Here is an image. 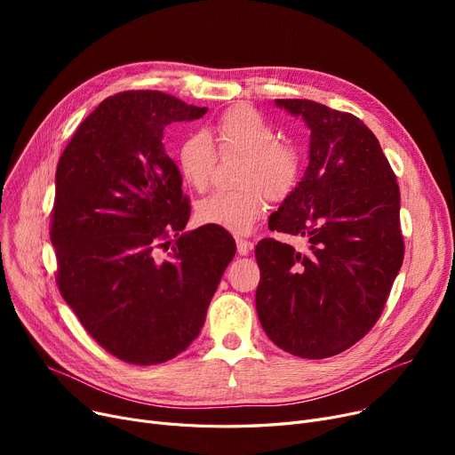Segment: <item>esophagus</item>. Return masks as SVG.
<instances>
[{"label":"esophagus","instance_id":"obj_1","mask_svg":"<svg viewBox=\"0 0 455 455\" xmlns=\"http://www.w3.org/2000/svg\"><path fill=\"white\" fill-rule=\"evenodd\" d=\"M235 245H237V254H240V256L249 254L252 251V247H254V243H251L249 240H243V237H237Z\"/></svg>","mask_w":455,"mask_h":455}]
</instances>
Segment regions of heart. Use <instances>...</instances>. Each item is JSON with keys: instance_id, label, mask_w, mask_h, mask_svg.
<instances>
[{"instance_id": "obj_1", "label": "heart", "mask_w": 455, "mask_h": 455, "mask_svg": "<svg viewBox=\"0 0 455 455\" xmlns=\"http://www.w3.org/2000/svg\"><path fill=\"white\" fill-rule=\"evenodd\" d=\"M216 143L215 152L211 141ZM221 156L240 153L245 162L237 175L235 191H213L196 206L197 221L234 234H247L266 210V199L283 201L295 189L300 175V155L278 140L276 129L251 107L225 110L210 131L189 134L177 151L179 170L188 186L203 191Z\"/></svg>"}]
</instances>
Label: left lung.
I'll return each mask as SVG.
<instances>
[{"label": "left lung", "instance_id": "obj_1", "mask_svg": "<svg viewBox=\"0 0 455 455\" xmlns=\"http://www.w3.org/2000/svg\"><path fill=\"white\" fill-rule=\"evenodd\" d=\"M312 131L304 179L269 228L307 249L266 237L256 249V312L267 338L306 360L336 355L379 319L403 259L400 189L360 117L309 100H276Z\"/></svg>", "mask_w": 455, "mask_h": 455}]
</instances>
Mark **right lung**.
I'll list each match as a JSON object with an SVG mask.
<instances>
[{"label":"right lung","mask_w":455,"mask_h":455,"mask_svg":"<svg viewBox=\"0 0 455 455\" xmlns=\"http://www.w3.org/2000/svg\"><path fill=\"white\" fill-rule=\"evenodd\" d=\"M204 114L164 92H119L59 158L50 230L59 291L125 363L158 365L186 350L235 254L227 230L182 234L191 208L162 143L165 125Z\"/></svg>","instance_id":"1"}]
</instances>
